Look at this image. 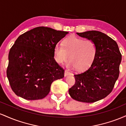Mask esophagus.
<instances>
[{"mask_svg": "<svg viewBox=\"0 0 126 126\" xmlns=\"http://www.w3.org/2000/svg\"><path fill=\"white\" fill-rule=\"evenodd\" d=\"M72 73H70L69 72H68L67 70H65L64 71V76H69V75H71Z\"/></svg>", "mask_w": 126, "mask_h": 126, "instance_id": "34e87169", "label": "esophagus"}]
</instances>
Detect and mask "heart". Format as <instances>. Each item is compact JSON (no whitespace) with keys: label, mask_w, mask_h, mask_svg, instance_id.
<instances>
[{"label":"heart","mask_w":126,"mask_h":126,"mask_svg":"<svg viewBox=\"0 0 126 126\" xmlns=\"http://www.w3.org/2000/svg\"><path fill=\"white\" fill-rule=\"evenodd\" d=\"M96 54V46L90 40L71 36L63 41V46L56 45L54 48V59L62 64L69 59L67 63L69 68H75L81 70L87 68L94 60Z\"/></svg>","instance_id":"b5f03b06"}]
</instances>
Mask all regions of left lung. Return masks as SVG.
Wrapping results in <instances>:
<instances>
[{"label": "left lung", "instance_id": "obj_1", "mask_svg": "<svg viewBox=\"0 0 126 126\" xmlns=\"http://www.w3.org/2000/svg\"><path fill=\"white\" fill-rule=\"evenodd\" d=\"M76 34L94 42L96 54L88 69L74 75L76 82L69 94L75 100L94 102L112 91L119 76L121 54L116 42L104 33L89 31Z\"/></svg>", "mask_w": 126, "mask_h": 126}]
</instances>
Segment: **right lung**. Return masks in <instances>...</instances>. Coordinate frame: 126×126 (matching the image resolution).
I'll list each match as a JSON object with an SVG mask.
<instances>
[{
    "label": "right lung",
    "instance_id": "1",
    "mask_svg": "<svg viewBox=\"0 0 126 126\" xmlns=\"http://www.w3.org/2000/svg\"><path fill=\"white\" fill-rule=\"evenodd\" d=\"M67 34L40 27L17 38L9 53L6 72L16 95L27 100L43 99L50 92L52 82L64 77V70L54 58V48Z\"/></svg>",
    "mask_w": 126,
    "mask_h": 126
}]
</instances>
